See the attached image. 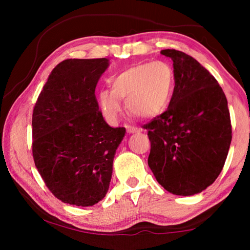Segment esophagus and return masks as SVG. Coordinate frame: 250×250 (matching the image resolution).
Masks as SVG:
<instances>
[{
	"label": "esophagus",
	"instance_id": "1",
	"mask_svg": "<svg viewBox=\"0 0 250 250\" xmlns=\"http://www.w3.org/2000/svg\"><path fill=\"white\" fill-rule=\"evenodd\" d=\"M126 131H128V133H134V132H140L141 129L137 128V126H128V128H126Z\"/></svg>",
	"mask_w": 250,
	"mask_h": 250
}]
</instances>
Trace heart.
Listing matches in <instances>:
<instances>
[{"label":"heart","mask_w":250,"mask_h":250,"mask_svg":"<svg viewBox=\"0 0 250 250\" xmlns=\"http://www.w3.org/2000/svg\"><path fill=\"white\" fill-rule=\"evenodd\" d=\"M111 90L98 92V104L109 122L116 124L122 113L119 100H125L131 115L152 118L170 104L175 84L174 70L166 62H142L109 79Z\"/></svg>","instance_id":"b5f03b06"}]
</instances>
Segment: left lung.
<instances>
[{
    "label": "left lung",
    "instance_id": "left-lung-1",
    "mask_svg": "<svg viewBox=\"0 0 250 250\" xmlns=\"http://www.w3.org/2000/svg\"><path fill=\"white\" fill-rule=\"evenodd\" d=\"M175 86L167 111L143 125L151 151L147 164L156 181L175 195L201 193L222 172L231 142L227 99L217 80L196 59L175 49Z\"/></svg>",
    "mask_w": 250,
    "mask_h": 250
}]
</instances>
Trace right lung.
Masks as SVG:
<instances>
[{
  "label": "right lung",
  "mask_w": 250,
  "mask_h": 250,
  "mask_svg": "<svg viewBox=\"0 0 250 250\" xmlns=\"http://www.w3.org/2000/svg\"><path fill=\"white\" fill-rule=\"evenodd\" d=\"M109 59H66L52 70L34 107L33 158L58 200L92 206L108 192L125 128L104 120L95 90Z\"/></svg>",
  "instance_id": "obj_1"
}]
</instances>
